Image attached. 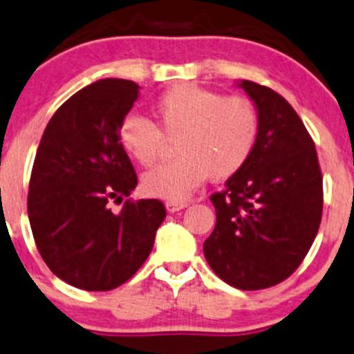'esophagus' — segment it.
Listing matches in <instances>:
<instances>
[{
  "mask_svg": "<svg viewBox=\"0 0 354 354\" xmlns=\"http://www.w3.org/2000/svg\"><path fill=\"white\" fill-rule=\"evenodd\" d=\"M187 203H180V201H167L165 203V208H167V212H170V214H175V212L183 210V208H186Z\"/></svg>",
  "mask_w": 354,
  "mask_h": 354,
  "instance_id": "1",
  "label": "esophagus"
}]
</instances>
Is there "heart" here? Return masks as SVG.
Returning a JSON list of instances; mask_svg holds the SVG:
<instances>
[{
  "mask_svg": "<svg viewBox=\"0 0 354 354\" xmlns=\"http://www.w3.org/2000/svg\"><path fill=\"white\" fill-rule=\"evenodd\" d=\"M154 124L129 116L120 127L123 151L142 167H153L165 140L177 160L142 175L147 196L184 201L205 183L231 179L248 163L261 133V118L247 97H224L194 85L167 90L153 104Z\"/></svg>",
  "mask_w": 354,
  "mask_h": 354,
  "instance_id": "b5f03b06",
  "label": "heart"
}]
</instances>
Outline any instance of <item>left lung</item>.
I'll use <instances>...</instances> for the list:
<instances>
[{
  "label": "left lung",
  "mask_w": 354,
  "mask_h": 354,
  "mask_svg": "<svg viewBox=\"0 0 354 354\" xmlns=\"http://www.w3.org/2000/svg\"><path fill=\"white\" fill-rule=\"evenodd\" d=\"M236 85L257 107L261 133L248 163L210 196L217 222L203 254L227 285L259 290L287 280L311 248L322 222V171L294 107L268 86Z\"/></svg>",
  "instance_id": "8db88e82"
}]
</instances>
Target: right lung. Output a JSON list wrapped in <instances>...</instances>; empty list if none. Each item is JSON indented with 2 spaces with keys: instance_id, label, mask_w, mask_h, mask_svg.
<instances>
[{
  "instance_id": "1",
  "label": "right lung",
  "mask_w": 354,
  "mask_h": 354,
  "mask_svg": "<svg viewBox=\"0 0 354 354\" xmlns=\"http://www.w3.org/2000/svg\"><path fill=\"white\" fill-rule=\"evenodd\" d=\"M140 86L106 78L67 99L46 124L32 165L28 214L32 236L53 274L88 292L132 278L167 217L161 201H124L137 186L120 127Z\"/></svg>"
}]
</instances>
